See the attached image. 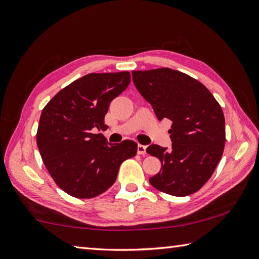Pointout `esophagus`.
Returning <instances> with one entry per match:
<instances>
[{"instance_id":"34e87169","label":"esophagus","mask_w":259,"mask_h":259,"mask_svg":"<svg viewBox=\"0 0 259 259\" xmlns=\"http://www.w3.org/2000/svg\"><path fill=\"white\" fill-rule=\"evenodd\" d=\"M137 152H138V155H146V146H142V145H138V148H137Z\"/></svg>"}]
</instances>
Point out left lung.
<instances>
[{"mask_svg": "<svg viewBox=\"0 0 259 259\" xmlns=\"http://www.w3.org/2000/svg\"><path fill=\"white\" fill-rule=\"evenodd\" d=\"M133 80L157 118L172 121L171 148H147L161 161V170L149 183L172 196L194 194L211 177L223 156L226 134L222 107L199 81L172 69L134 71Z\"/></svg>", "mask_w": 259, "mask_h": 259, "instance_id": "obj_1", "label": "left lung"}]
</instances>
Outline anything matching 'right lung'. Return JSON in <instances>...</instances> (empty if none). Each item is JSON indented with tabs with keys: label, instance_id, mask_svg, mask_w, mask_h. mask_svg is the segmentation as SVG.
Masks as SVG:
<instances>
[{
	"label": "right lung",
	"instance_id": "add662e5",
	"mask_svg": "<svg viewBox=\"0 0 259 259\" xmlns=\"http://www.w3.org/2000/svg\"><path fill=\"white\" fill-rule=\"evenodd\" d=\"M129 72L89 73L54 96L42 110L36 145L49 174L63 191L93 198L111 187L137 144H109L101 134L109 104L129 85Z\"/></svg>",
	"mask_w": 259,
	"mask_h": 259
}]
</instances>
